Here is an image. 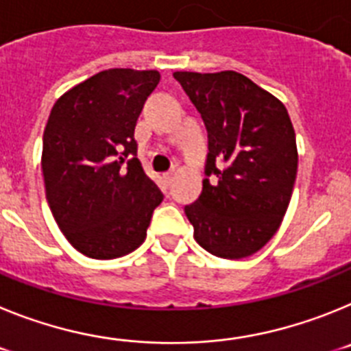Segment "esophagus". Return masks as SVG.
Listing matches in <instances>:
<instances>
[{"label": "esophagus", "mask_w": 351, "mask_h": 351, "mask_svg": "<svg viewBox=\"0 0 351 351\" xmlns=\"http://www.w3.org/2000/svg\"><path fill=\"white\" fill-rule=\"evenodd\" d=\"M172 178H173V172L163 173V181H165L167 184H170V181H172Z\"/></svg>", "instance_id": "obj_1"}]
</instances>
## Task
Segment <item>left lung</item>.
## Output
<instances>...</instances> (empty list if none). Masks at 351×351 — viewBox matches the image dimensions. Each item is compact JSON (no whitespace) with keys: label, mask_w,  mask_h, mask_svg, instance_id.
<instances>
[{"label":"left lung","mask_w":351,"mask_h":351,"mask_svg":"<svg viewBox=\"0 0 351 351\" xmlns=\"http://www.w3.org/2000/svg\"><path fill=\"white\" fill-rule=\"evenodd\" d=\"M207 130L202 193L184 213L210 255L251 256L278 232L297 178L287 108L243 73L176 71Z\"/></svg>","instance_id":"left-lung-1"}]
</instances>
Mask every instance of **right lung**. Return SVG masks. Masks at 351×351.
Wrapping results in <instances>:
<instances>
[{"label":"right lung","instance_id":"add662e5","mask_svg":"<svg viewBox=\"0 0 351 351\" xmlns=\"http://www.w3.org/2000/svg\"><path fill=\"white\" fill-rule=\"evenodd\" d=\"M158 82L156 70L110 68L77 84L51 110L42 151L45 195L68 243L89 258L137 250L163 200L133 138Z\"/></svg>","mask_w":351,"mask_h":351}]
</instances>
